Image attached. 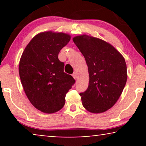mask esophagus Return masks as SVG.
<instances>
[{
    "label": "esophagus",
    "mask_w": 146,
    "mask_h": 146,
    "mask_svg": "<svg viewBox=\"0 0 146 146\" xmlns=\"http://www.w3.org/2000/svg\"><path fill=\"white\" fill-rule=\"evenodd\" d=\"M72 76H73V78L74 79H77L78 78V74L77 72H74L72 74Z\"/></svg>",
    "instance_id": "obj_1"
}]
</instances>
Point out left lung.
Masks as SVG:
<instances>
[{"label": "left lung", "instance_id": "obj_1", "mask_svg": "<svg viewBox=\"0 0 146 146\" xmlns=\"http://www.w3.org/2000/svg\"><path fill=\"white\" fill-rule=\"evenodd\" d=\"M73 41L85 58L89 73L86 91L80 93L82 102L91 113H103L120 97L127 81V66L122 55L103 40L82 35Z\"/></svg>", "mask_w": 146, "mask_h": 146}]
</instances>
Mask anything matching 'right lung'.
Wrapping results in <instances>:
<instances>
[{
  "instance_id": "right-lung-1",
  "label": "right lung",
  "mask_w": 146,
  "mask_h": 146,
  "mask_svg": "<svg viewBox=\"0 0 146 146\" xmlns=\"http://www.w3.org/2000/svg\"><path fill=\"white\" fill-rule=\"evenodd\" d=\"M71 36L52 31L38 34L23 51L19 75L31 103L38 110L53 113L62 108L65 97L75 80L64 72V64L58 60L60 50Z\"/></svg>"
}]
</instances>
